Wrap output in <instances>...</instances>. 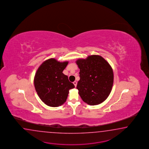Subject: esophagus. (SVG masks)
Masks as SVG:
<instances>
[{
  "instance_id": "1",
  "label": "esophagus",
  "mask_w": 149,
  "mask_h": 149,
  "mask_svg": "<svg viewBox=\"0 0 149 149\" xmlns=\"http://www.w3.org/2000/svg\"><path fill=\"white\" fill-rule=\"evenodd\" d=\"M73 84H74V86H75L76 87V86H77V82H76V81H74V82H73Z\"/></svg>"
}]
</instances>
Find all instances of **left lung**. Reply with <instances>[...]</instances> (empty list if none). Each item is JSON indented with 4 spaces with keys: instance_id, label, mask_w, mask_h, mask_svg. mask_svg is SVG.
<instances>
[{
    "instance_id": "8db88e82",
    "label": "left lung",
    "mask_w": 149,
    "mask_h": 149,
    "mask_svg": "<svg viewBox=\"0 0 149 149\" xmlns=\"http://www.w3.org/2000/svg\"><path fill=\"white\" fill-rule=\"evenodd\" d=\"M76 63L80 70V79L76 88L83 101L90 105L103 103L112 88L114 75L112 67L98 55L79 59Z\"/></svg>"
}]
</instances>
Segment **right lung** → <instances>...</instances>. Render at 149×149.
<instances>
[{"label": "right lung", "mask_w": 149, "mask_h": 149, "mask_svg": "<svg viewBox=\"0 0 149 149\" xmlns=\"http://www.w3.org/2000/svg\"><path fill=\"white\" fill-rule=\"evenodd\" d=\"M68 61L60 62L54 58L44 61L34 77V86L40 99L47 106L58 107L66 101L69 90L75 88L63 70Z\"/></svg>", "instance_id": "right-lung-1"}]
</instances>
